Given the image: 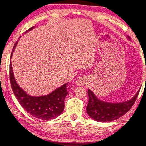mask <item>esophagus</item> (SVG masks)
<instances>
[{
    "instance_id": "1",
    "label": "esophagus",
    "mask_w": 146,
    "mask_h": 146,
    "mask_svg": "<svg viewBox=\"0 0 146 146\" xmlns=\"http://www.w3.org/2000/svg\"><path fill=\"white\" fill-rule=\"evenodd\" d=\"M86 78H84V77H81L76 81V84L78 86H84L86 84Z\"/></svg>"
}]
</instances>
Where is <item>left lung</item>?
Instances as JSON below:
<instances>
[{
  "label": "left lung",
  "instance_id": "1",
  "mask_svg": "<svg viewBox=\"0 0 146 146\" xmlns=\"http://www.w3.org/2000/svg\"><path fill=\"white\" fill-rule=\"evenodd\" d=\"M139 92L129 100L119 103H112L100 100L97 98L93 92L88 89L89 102L86 106V112L90 117L99 122L114 121L130 110L137 99Z\"/></svg>",
  "mask_w": 146,
  "mask_h": 146
}]
</instances>
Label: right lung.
<instances>
[{"label":"right lung","instance_id":"obj_1","mask_svg":"<svg viewBox=\"0 0 146 146\" xmlns=\"http://www.w3.org/2000/svg\"><path fill=\"white\" fill-rule=\"evenodd\" d=\"M33 27H31L27 31H31ZM27 31H25V33ZM17 42H16V44H14L11 57ZM9 74L11 86L14 95L17 98L21 106L33 117L41 120L48 121L57 117L62 113L65 108L64 100L66 95L68 94L67 91L68 83L57 88L47 95L33 97L27 94L17 84L14 78L11 63L9 67Z\"/></svg>","mask_w":146,"mask_h":146}]
</instances>
